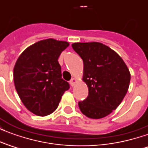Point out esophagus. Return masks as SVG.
Segmentation results:
<instances>
[{
	"label": "esophagus",
	"instance_id": "esophagus-1",
	"mask_svg": "<svg viewBox=\"0 0 148 148\" xmlns=\"http://www.w3.org/2000/svg\"><path fill=\"white\" fill-rule=\"evenodd\" d=\"M77 82V79L76 78H72L71 81H70V84H71V86H74V85H75V83Z\"/></svg>",
	"mask_w": 148,
	"mask_h": 148
}]
</instances>
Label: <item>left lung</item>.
<instances>
[{
	"label": "left lung",
	"mask_w": 148,
	"mask_h": 148,
	"mask_svg": "<svg viewBox=\"0 0 148 148\" xmlns=\"http://www.w3.org/2000/svg\"><path fill=\"white\" fill-rule=\"evenodd\" d=\"M72 47L83 60L82 80L89 95L78 102L87 117L100 119L117 108L128 90L130 72L120 55L97 42H75Z\"/></svg>",
	"instance_id": "left-lung-1"
}]
</instances>
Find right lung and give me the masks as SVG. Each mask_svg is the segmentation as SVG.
Instances as JSON below:
<instances>
[{"mask_svg": "<svg viewBox=\"0 0 148 148\" xmlns=\"http://www.w3.org/2000/svg\"><path fill=\"white\" fill-rule=\"evenodd\" d=\"M68 46L66 41L41 40L28 47L15 64L16 90L24 106L34 114L45 116L52 113L70 89L69 83L62 78L58 62Z\"/></svg>", "mask_w": 148, "mask_h": 148, "instance_id": "add662e5", "label": "right lung"}]
</instances>
